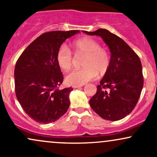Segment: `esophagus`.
Wrapping results in <instances>:
<instances>
[{"instance_id":"34e87169","label":"esophagus","mask_w":157,"mask_h":157,"mask_svg":"<svg viewBox=\"0 0 157 157\" xmlns=\"http://www.w3.org/2000/svg\"><path fill=\"white\" fill-rule=\"evenodd\" d=\"M82 85H74V86H72V87L74 89H78V88L82 87Z\"/></svg>"}]
</instances>
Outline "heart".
Returning a JSON list of instances; mask_svg holds the SVG:
<instances>
[{
  "instance_id": "obj_1",
  "label": "heart",
  "mask_w": 157,
  "mask_h": 157,
  "mask_svg": "<svg viewBox=\"0 0 157 157\" xmlns=\"http://www.w3.org/2000/svg\"><path fill=\"white\" fill-rule=\"evenodd\" d=\"M76 55H84L82 60V68L68 73L66 81L69 85H83L97 77V73L102 75L106 73L111 63V57L105 48L91 37H85L75 40L71 44ZM56 61L63 71H67L71 68L73 56L71 50L66 45L57 49Z\"/></svg>"
}]
</instances>
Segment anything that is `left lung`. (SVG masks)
<instances>
[{"instance_id":"8db88e82","label":"left lung","mask_w":157,"mask_h":157,"mask_svg":"<svg viewBox=\"0 0 157 157\" xmlns=\"http://www.w3.org/2000/svg\"><path fill=\"white\" fill-rule=\"evenodd\" d=\"M83 32L100 36L111 52L110 66L89 100L90 105L104 120H121L134 110L143 87L140 57L123 40L109 30Z\"/></svg>"}]
</instances>
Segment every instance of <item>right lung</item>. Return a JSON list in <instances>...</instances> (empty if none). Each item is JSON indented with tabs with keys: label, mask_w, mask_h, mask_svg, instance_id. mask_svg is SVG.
I'll list each match as a JSON object with an SVG mask.
<instances>
[{
	"label": "right lung",
	"mask_w": 157,
	"mask_h": 157,
	"mask_svg": "<svg viewBox=\"0 0 157 157\" xmlns=\"http://www.w3.org/2000/svg\"><path fill=\"white\" fill-rule=\"evenodd\" d=\"M79 32H46L29 45L16 62V97L25 112L36 122H55L69 107V94L73 89H58L63 76L56 61V54L66 39Z\"/></svg>",
	"instance_id": "add662e5"
}]
</instances>
